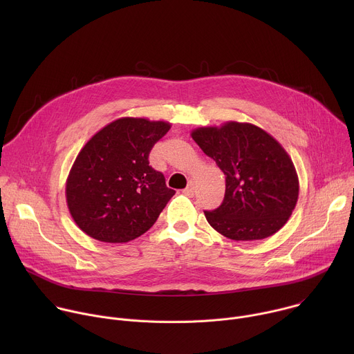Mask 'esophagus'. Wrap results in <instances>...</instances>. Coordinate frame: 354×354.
<instances>
[{"label": "esophagus", "mask_w": 354, "mask_h": 354, "mask_svg": "<svg viewBox=\"0 0 354 354\" xmlns=\"http://www.w3.org/2000/svg\"><path fill=\"white\" fill-rule=\"evenodd\" d=\"M194 192H196L194 183H193V180H189L187 187L183 190V193H185V194H187V196H193V194H194Z\"/></svg>", "instance_id": "obj_1"}]
</instances>
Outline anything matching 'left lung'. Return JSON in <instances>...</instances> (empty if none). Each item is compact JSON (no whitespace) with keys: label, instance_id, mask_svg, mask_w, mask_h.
<instances>
[{"label":"left lung","instance_id":"8db88e82","mask_svg":"<svg viewBox=\"0 0 354 354\" xmlns=\"http://www.w3.org/2000/svg\"><path fill=\"white\" fill-rule=\"evenodd\" d=\"M192 138L225 175L221 206L205 212L217 232L234 241H255L287 223L299 185L290 156L276 138L255 124L238 122L194 129Z\"/></svg>","mask_w":354,"mask_h":354}]
</instances>
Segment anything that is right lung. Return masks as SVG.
<instances>
[{"instance_id": "add662e5", "label": "right lung", "mask_w": 354, "mask_h": 354, "mask_svg": "<svg viewBox=\"0 0 354 354\" xmlns=\"http://www.w3.org/2000/svg\"><path fill=\"white\" fill-rule=\"evenodd\" d=\"M171 123L120 118L93 134L78 153L66 182L75 224L91 238L120 243L154 225L175 190L148 156Z\"/></svg>"}]
</instances>
